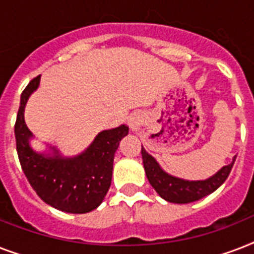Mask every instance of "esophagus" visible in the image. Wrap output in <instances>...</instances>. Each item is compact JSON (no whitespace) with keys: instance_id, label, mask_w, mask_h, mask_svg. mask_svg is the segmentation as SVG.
Returning <instances> with one entry per match:
<instances>
[{"instance_id":"1","label":"esophagus","mask_w":254,"mask_h":254,"mask_svg":"<svg viewBox=\"0 0 254 254\" xmlns=\"http://www.w3.org/2000/svg\"><path fill=\"white\" fill-rule=\"evenodd\" d=\"M127 124H129L131 131L138 133V131L141 130V127H142L143 124L142 115H139V113H133V115H130V117L127 119Z\"/></svg>"}]
</instances>
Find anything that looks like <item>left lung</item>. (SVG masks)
Wrapping results in <instances>:
<instances>
[{"label":"left lung","mask_w":254,"mask_h":254,"mask_svg":"<svg viewBox=\"0 0 254 254\" xmlns=\"http://www.w3.org/2000/svg\"><path fill=\"white\" fill-rule=\"evenodd\" d=\"M141 154H142L143 169H145L147 181L151 187L157 191V193L162 199L170 201V203H177V204L192 203V201L203 199L209 193H212L213 191H216L228 178L233 163H235V159H236V155H235L232 158V162L227 166H223L220 170H217L216 173L207 179L190 181V179L174 177L171 174L166 173L157 162V159L151 154H149L143 146L141 149Z\"/></svg>","instance_id":"left-lung-1"}]
</instances>
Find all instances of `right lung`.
Wrapping results in <instances>:
<instances>
[{
	"instance_id": "right-lung-1",
	"label": "right lung",
	"mask_w": 254,
	"mask_h": 254,
	"mask_svg": "<svg viewBox=\"0 0 254 254\" xmlns=\"http://www.w3.org/2000/svg\"><path fill=\"white\" fill-rule=\"evenodd\" d=\"M39 83L41 76H37L22 92L14 127L22 170L38 196L49 205L67 213L91 212L103 203L111 187L115 153L129 127L123 124L101 130L89 146L72 157L49 143L45 150H35L31 146L34 134L25 123V108Z\"/></svg>"
}]
</instances>
